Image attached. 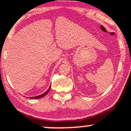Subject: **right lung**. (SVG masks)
Instances as JSON below:
<instances>
[{"label":"right lung","mask_w":131,"mask_h":131,"mask_svg":"<svg viewBox=\"0 0 131 131\" xmlns=\"http://www.w3.org/2000/svg\"><path fill=\"white\" fill-rule=\"evenodd\" d=\"M50 89H51V85L50 86H49V89H48V90H46V92H45V93H42V94H41V95H37V96H35V97H29L30 99H40V98H42V97H43L44 96H45L46 95H47L48 93V92H49V90H50Z\"/></svg>","instance_id":"add662e5"}]
</instances>
